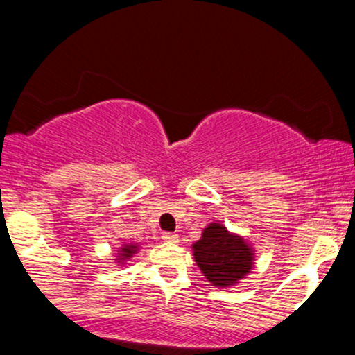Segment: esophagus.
<instances>
[{"mask_svg":"<svg viewBox=\"0 0 355 355\" xmlns=\"http://www.w3.org/2000/svg\"><path fill=\"white\" fill-rule=\"evenodd\" d=\"M162 240L166 243H178V235L177 234H170V232H165L164 235H162Z\"/></svg>","mask_w":355,"mask_h":355,"instance_id":"34e87169","label":"esophagus"}]
</instances>
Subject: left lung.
I'll list each match as a JSON object with an SVG mask.
<instances>
[{
  "label": "left lung",
  "instance_id": "obj_1",
  "mask_svg": "<svg viewBox=\"0 0 355 355\" xmlns=\"http://www.w3.org/2000/svg\"><path fill=\"white\" fill-rule=\"evenodd\" d=\"M191 252L202 274L217 288L234 287L254 270V245L220 222H211L202 230Z\"/></svg>",
  "mask_w": 355,
  "mask_h": 355
}]
</instances>
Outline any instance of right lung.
Masks as SVG:
<instances>
[{"mask_svg": "<svg viewBox=\"0 0 355 355\" xmlns=\"http://www.w3.org/2000/svg\"><path fill=\"white\" fill-rule=\"evenodd\" d=\"M140 250V245L135 242H128V243H121V247H118L116 250V255H115V262L118 263V267H125L126 262H128L130 259H132L133 255L137 254V252Z\"/></svg>", "mask_w": 355, "mask_h": 355, "instance_id": "1", "label": "right lung"}]
</instances>
